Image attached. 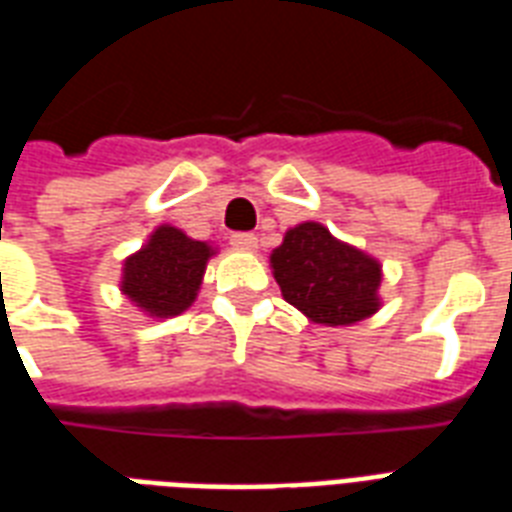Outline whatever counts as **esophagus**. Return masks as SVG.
<instances>
[{
  "label": "esophagus",
  "mask_w": 512,
  "mask_h": 512,
  "mask_svg": "<svg viewBox=\"0 0 512 512\" xmlns=\"http://www.w3.org/2000/svg\"><path fill=\"white\" fill-rule=\"evenodd\" d=\"M231 247L239 252H257V236L255 233H233Z\"/></svg>",
  "instance_id": "obj_1"
}]
</instances>
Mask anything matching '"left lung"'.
I'll use <instances>...</instances> for the list:
<instances>
[{
    "label": "left lung",
    "instance_id": "obj_1",
    "mask_svg": "<svg viewBox=\"0 0 512 512\" xmlns=\"http://www.w3.org/2000/svg\"><path fill=\"white\" fill-rule=\"evenodd\" d=\"M281 297L321 327H350L382 308V263L329 233L316 220L297 223L271 252Z\"/></svg>",
    "mask_w": 512,
    "mask_h": 512
}]
</instances>
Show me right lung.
Instances as JSON below:
<instances>
[{"mask_svg":"<svg viewBox=\"0 0 512 512\" xmlns=\"http://www.w3.org/2000/svg\"><path fill=\"white\" fill-rule=\"evenodd\" d=\"M215 255L209 241L191 239L170 223L156 225L146 244L124 257L119 289L148 319H172L196 303Z\"/></svg>","mask_w":512,"mask_h":512,"instance_id":"obj_1","label":"right lung"}]
</instances>
